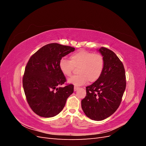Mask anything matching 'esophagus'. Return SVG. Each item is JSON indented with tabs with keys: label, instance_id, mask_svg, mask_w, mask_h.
Listing matches in <instances>:
<instances>
[{
	"label": "esophagus",
	"instance_id": "obj_1",
	"mask_svg": "<svg viewBox=\"0 0 146 146\" xmlns=\"http://www.w3.org/2000/svg\"><path fill=\"white\" fill-rule=\"evenodd\" d=\"M78 90V87H77V86H74V91H77Z\"/></svg>",
	"mask_w": 146,
	"mask_h": 146
}]
</instances>
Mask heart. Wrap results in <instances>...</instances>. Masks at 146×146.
Returning a JSON list of instances; mask_svg holds the SVG:
<instances>
[{
	"instance_id": "1",
	"label": "heart",
	"mask_w": 146,
	"mask_h": 146,
	"mask_svg": "<svg viewBox=\"0 0 146 146\" xmlns=\"http://www.w3.org/2000/svg\"><path fill=\"white\" fill-rule=\"evenodd\" d=\"M70 61L65 58L59 61V68L64 76L70 77L74 68L78 75L70 78L68 82L76 86L86 83L88 80L95 82L100 77L105 66L104 56L100 54H93L85 50H79L69 56Z\"/></svg>"
}]
</instances>
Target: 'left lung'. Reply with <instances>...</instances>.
<instances>
[{"mask_svg":"<svg viewBox=\"0 0 146 146\" xmlns=\"http://www.w3.org/2000/svg\"><path fill=\"white\" fill-rule=\"evenodd\" d=\"M98 51L104 56L105 66L100 77L86 88V96L82 108L92 120L102 121L116 111L126 87L125 69L117 55L107 48Z\"/></svg>","mask_w":146,"mask_h":146,"instance_id":"8db88e82","label":"left lung"}]
</instances>
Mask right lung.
Returning a JSON list of instances; mask_svg holds the SVG:
<instances>
[{
  "instance_id": "1",
  "label": "right lung",
  "mask_w": 146,
  "mask_h": 146,
  "mask_svg": "<svg viewBox=\"0 0 146 146\" xmlns=\"http://www.w3.org/2000/svg\"><path fill=\"white\" fill-rule=\"evenodd\" d=\"M74 50L72 47L51 43L42 47L29 59L23 79V88L29 106L38 116L57 115L73 93V85L60 86L66 80L60 70L59 61Z\"/></svg>"
}]
</instances>
